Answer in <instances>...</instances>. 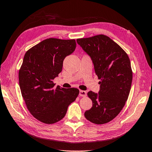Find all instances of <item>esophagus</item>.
I'll use <instances>...</instances> for the list:
<instances>
[{
  "label": "esophagus",
  "mask_w": 152,
  "mask_h": 152,
  "mask_svg": "<svg viewBox=\"0 0 152 152\" xmlns=\"http://www.w3.org/2000/svg\"><path fill=\"white\" fill-rule=\"evenodd\" d=\"M86 95V92L84 91H80V96H85Z\"/></svg>",
  "instance_id": "esophagus-1"
}]
</instances>
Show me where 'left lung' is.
Segmentation results:
<instances>
[{"instance_id": "1", "label": "left lung", "mask_w": 152, "mask_h": 152, "mask_svg": "<svg viewBox=\"0 0 152 152\" xmlns=\"http://www.w3.org/2000/svg\"><path fill=\"white\" fill-rule=\"evenodd\" d=\"M91 57L100 81L98 93L88 92L92 107L84 113L87 120L104 124L116 117L128 98L132 81L129 57L119 45L104 35L77 39Z\"/></svg>"}]
</instances>
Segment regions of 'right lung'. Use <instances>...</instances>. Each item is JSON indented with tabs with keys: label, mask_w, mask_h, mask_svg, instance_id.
<instances>
[{
	"label": "right lung",
	"mask_w": 152,
	"mask_h": 152,
	"mask_svg": "<svg viewBox=\"0 0 152 152\" xmlns=\"http://www.w3.org/2000/svg\"><path fill=\"white\" fill-rule=\"evenodd\" d=\"M75 48V39L49 38L24 56L18 74L20 88L28 111L39 121L53 124L62 119L77 97V88H54L53 82L61 72L64 58Z\"/></svg>",
	"instance_id": "add662e5"
}]
</instances>
